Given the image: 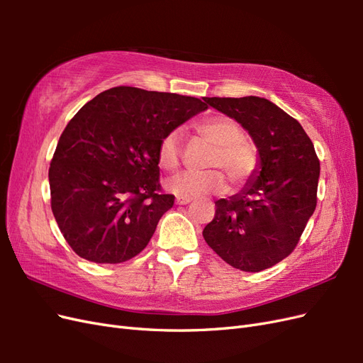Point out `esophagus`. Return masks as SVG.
<instances>
[{
	"instance_id": "34e87169",
	"label": "esophagus",
	"mask_w": 363,
	"mask_h": 363,
	"mask_svg": "<svg viewBox=\"0 0 363 363\" xmlns=\"http://www.w3.org/2000/svg\"><path fill=\"white\" fill-rule=\"evenodd\" d=\"M189 203H191L189 199H177V200H175V204H179V206H184V204H189Z\"/></svg>"
}]
</instances>
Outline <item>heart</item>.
Instances as JSON below:
<instances>
[{"instance_id":"obj_1","label":"heart","mask_w":363,"mask_h":363,"mask_svg":"<svg viewBox=\"0 0 363 363\" xmlns=\"http://www.w3.org/2000/svg\"><path fill=\"white\" fill-rule=\"evenodd\" d=\"M196 131L213 144V151L207 162L208 168L221 169L235 186L245 183L251 177L259 162L257 150L242 136V128L235 119L225 115H215L203 121ZM180 145L182 135L179 130H172L163 136L157 150L159 163L163 169L172 171L179 167ZM220 172L211 169L175 175L167 182V189L179 199L189 200L208 194H219L225 189V177Z\"/></svg>"}]
</instances>
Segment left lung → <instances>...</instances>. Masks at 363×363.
Wrapping results in <instances>:
<instances>
[{"instance_id": "obj_1", "label": "left lung", "mask_w": 363, "mask_h": 363, "mask_svg": "<svg viewBox=\"0 0 363 363\" xmlns=\"http://www.w3.org/2000/svg\"><path fill=\"white\" fill-rule=\"evenodd\" d=\"M242 125L257 148L255 172L238 194L215 201L203 236L228 265L259 272L288 257L316 207L320 160L298 121L267 98L206 96Z\"/></svg>"}]
</instances>
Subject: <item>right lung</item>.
Segmentation results:
<instances>
[{
  "label": "right lung",
  "mask_w": 363,
  "mask_h": 363,
  "mask_svg": "<svg viewBox=\"0 0 363 363\" xmlns=\"http://www.w3.org/2000/svg\"><path fill=\"white\" fill-rule=\"evenodd\" d=\"M206 108L194 96L118 86L75 113L48 179L52 215L77 255L121 263L148 245L174 204L159 192L160 140Z\"/></svg>",
  "instance_id": "1"
}]
</instances>
